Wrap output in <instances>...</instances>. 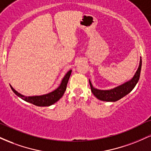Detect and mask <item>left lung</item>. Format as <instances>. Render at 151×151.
<instances>
[{"label":"left lung","mask_w":151,"mask_h":151,"mask_svg":"<svg viewBox=\"0 0 151 151\" xmlns=\"http://www.w3.org/2000/svg\"><path fill=\"white\" fill-rule=\"evenodd\" d=\"M142 65V60L141 59L140 61V65L138 67V70L136 71L134 77H133L131 80L124 83L122 85L117 86L114 89L110 90H99L95 89L93 87L91 84V81L89 80V84L91 86V92L96 96V98L99 100L104 101H116L118 100L121 99L128 93H129L135 87L136 84L138 83L140 78V74H141Z\"/></svg>","instance_id":"left-lung-1"}]
</instances>
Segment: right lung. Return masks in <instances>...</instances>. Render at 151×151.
Segmentation results:
<instances>
[{"label":"right lung","instance_id":"add662e5","mask_svg":"<svg viewBox=\"0 0 151 151\" xmlns=\"http://www.w3.org/2000/svg\"><path fill=\"white\" fill-rule=\"evenodd\" d=\"M72 73V70H70L66 75L62 79L61 84L58 89H56L55 91H52L49 93L47 94L42 95V96H25L23 95L20 94L18 91L15 90L10 86L12 90L17 96L21 98L22 99L25 100V101L30 102V103L32 104L38 106H49L50 105H52L55 102H57L60 99V98L63 96L64 93H65L66 88H67V83H68L69 79Z\"/></svg>","mask_w":151,"mask_h":151}]
</instances>
